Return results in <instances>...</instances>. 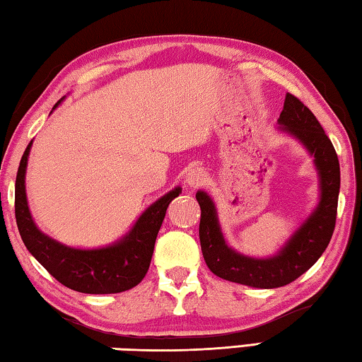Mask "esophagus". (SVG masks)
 <instances>
[{
  "instance_id": "esophagus-1",
  "label": "esophagus",
  "mask_w": 362,
  "mask_h": 362,
  "mask_svg": "<svg viewBox=\"0 0 362 362\" xmlns=\"http://www.w3.org/2000/svg\"><path fill=\"white\" fill-rule=\"evenodd\" d=\"M205 180H206V176H205V173H204V170H200V168H194V170H191L189 171V173L186 175V182H187V186L189 187H200L202 185H204L205 182Z\"/></svg>"
}]
</instances>
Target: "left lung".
I'll list each match as a JSON object with an SVG mask.
<instances>
[{
  "label": "left lung",
  "instance_id": "1",
  "mask_svg": "<svg viewBox=\"0 0 362 362\" xmlns=\"http://www.w3.org/2000/svg\"><path fill=\"white\" fill-rule=\"evenodd\" d=\"M278 122L283 132L300 139L315 157L321 186L320 205L291 237L280 255L270 259H252L230 250L221 233L213 200L202 191L195 194L202 211L200 245L208 269L227 281L262 289L293 283L318 261L332 238L340 191L337 152L315 114L293 93H286Z\"/></svg>",
  "mask_w": 362,
  "mask_h": 362
}]
</instances>
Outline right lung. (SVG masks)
I'll use <instances>...</instances> for the list:
<instances>
[{"label":"right lung","mask_w":362,"mask_h":362,"mask_svg":"<svg viewBox=\"0 0 362 362\" xmlns=\"http://www.w3.org/2000/svg\"><path fill=\"white\" fill-rule=\"evenodd\" d=\"M30 148L31 141L23 152L16 177V221L27 250L57 281L78 293L116 294L136 286L148 274L157 233L170 202L181 194V189H173L152 204L116 245L100 250L68 248L44 235L31 219L25 194Z\"/></svg>","instance_id":"obj_1"}]
</instances>
